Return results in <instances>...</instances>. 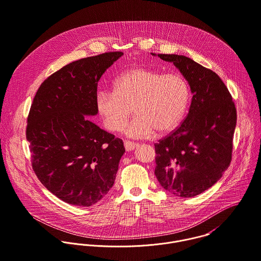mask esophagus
Here are the masks:
<instances>
[{
    "instance_id": "obj_1",
    "label": "esophagus",
    "mask_w": 261,
    "mask_h": 261,
    "mask_svg": "<svg viewBox=\"0 0 261 261\" xmlns=\"http://www.w3.org/2000/svg\"><path fill=\"white\" fill-rule=\"evenodd\" d=\"M137 147H138V145L136 143H133L129 141H124V148L126 151H133Z\"/></svg>"
}]
</instances>
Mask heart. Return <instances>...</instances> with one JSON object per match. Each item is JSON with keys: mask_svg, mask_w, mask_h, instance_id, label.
Returning a JSON list of instances; mask_svg holds the SVG:
<instances>
[{"mask_svg": "<svg viewBox=\"0 0 261 261\" xmlns=\"http://www.w3.org/2000/svg\"><path fill=\"white\" fill-rule=\"evenodd\" d=\"M189 96V86L181 75L136 68L114 80L113 91H99L95 105L105 128L113 133L123 128L133 109L136 116L125 126V135L148 139L155 132L166 134L179 124Z\"/></svg>", "mask_w": 261, "mask_h": 261, "instance_id": "obj_1", "label": "heart"}]
</instances>
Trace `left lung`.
Returning a JSON list of instances; mask_svg holds the SVG:
<instances>
[{
    "label": "left lung",
    "instance_id": "8db88e82",
    "mask_svg": "<svg viewBox=\"0 0 261 261\" xmlns=\"http://www.w3.org/2000/svg\"><path fill=\"white\" fill-rule=\"evenodd\" d=\"M158 57L173 63L193 96L185 119L155 144V175L166 191L192 197L212 187L229 167L237 111L228 88L214 71L184 56Z\"/></svg>",
    "mask_w": 261,
    "mask_h": 261
}]
</instances>
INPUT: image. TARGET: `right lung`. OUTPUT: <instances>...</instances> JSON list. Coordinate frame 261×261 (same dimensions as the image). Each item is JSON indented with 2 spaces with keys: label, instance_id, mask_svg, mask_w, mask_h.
Returning a JSON list of instances; mask_svg holds the SVG:
<instances>
[{
  "label": "right lung",
  "instance_id": "obj_1",
  "mask_svg": "<svg viewBox=\"0 0 261 261\" xmlns=\"http://www.w3.org/2000/svg\"><path fill=\"white\" fill-rule=\"evenodd\" d=\"M122 55L110 51L73 62L45 79L33 98L26 126L32 168L67 203L95 204L114 183L123 143L86 115L97 114L98 81Z\"/></svg>",
  "mask_w": 261,
  "mask_h": 261
}]
</instances>
